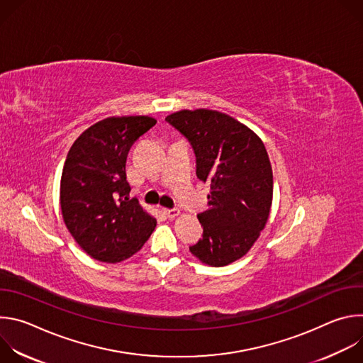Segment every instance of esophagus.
<instances>
[{
  "mask_svg": "<svg viewBox=\"0 0 363 363\" xmlns=\"http://www.w3.org/2000/svg\"><path fill=\"white\" fill-rule=\"evenodd\" d=\"M164 214L168 218H175V217L179 216V210L178 208H164Z\"/></svg>",
  "mask_w": 363,
  "mask_h": 363,
  "instance_id": "esophagus-1",
  "label": "esophagus"
}]
</instances>
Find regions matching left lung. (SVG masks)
I'll list each match as a JSON object with an SVG mask.
<instances>
[{"label": "left lung", "mask_w": 363, "mask_h": 363, "mask_svg": "<svg viewBox=\"0 0 363 363\" xmlns=\"http://www.w3.org/2000/svg\"><path fill=\"white\" fill-rule=\"evenodd\" d=\"M165 121L188 139L196 177L211 185L208 210L198 214L202 238L189 251L208 266H227L248 252L270 216L273 171L266 146L217 111H179Z\"/></svg>", "instance_id": "left-lung-1"}]
</instances>
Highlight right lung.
Wrapping results in <instances>:
<instances>
[{"label": "right lung", "mask_w": 363, "mask_h": 363, "mask_svg": "<svg viewBox=\"0 0 363 363\" xmlns=\"http://www.w3.org/2000/svg\"><path fill=\"white\" fill-rule=\"evenodd\" d=\"M155 123L149 116L103 119L67 153L60 182L63 220L76 242L99 262L126 260L157 227L139 201L129 198L126 181L128 152Z\"/></svg>", "instance_id": "obj_1"}]
</instances>
